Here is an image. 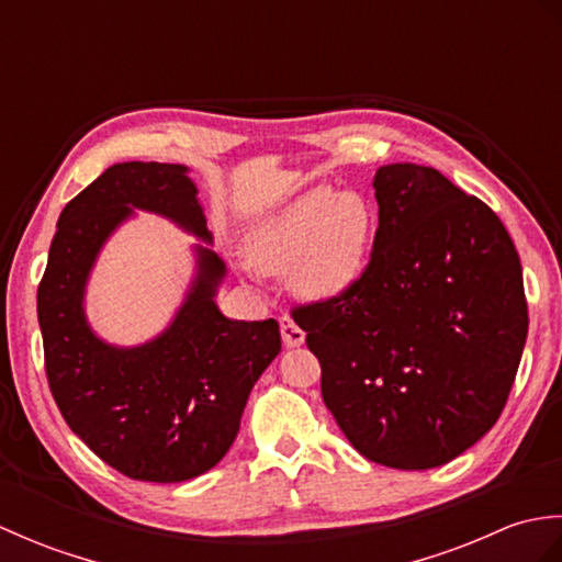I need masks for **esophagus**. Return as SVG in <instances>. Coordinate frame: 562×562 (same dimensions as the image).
I'll list each match as a JSON object with an SVG mask.
<instances>
[{
	"mask_svg": "<svg viewBox=\"0 0 562 562\" xmlns=\"http://www.w3.org/2000/svg\"><path fill=\"white\" fill-rule=\"evenodd\" d=\"M280 333H282V342L288 348H300L304 342V330L294 324V318L290 314L280 316Z\"/></svg>",
	"mask_w": 562,
	"mask_h": 562,
	"instance_id": "34e87169",
	"label": "esophagus"
}]
</instances>
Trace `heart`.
Returning a JSON list of instances; mask_svg holds the SVG:
<instances>
[{
	"mask_svg": "<svg viewBox=\"0 0 562 562\" xmlns=\"http://www.w3.org/2000/svg\"><path fill=\"white\" fill-rule=\"evenodd\" d=\"M374 238V212L357 193L312 188L262 222L248 241L260 270H290L294 290L333 300L362 278Z\"/></svg>",
	"mask_w": 562,
	"mask_h": 562,
	"instance_id": "1",
	"label": "heart"
}]
</instances>
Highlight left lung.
Listing matches in <instances>:
<instances>
[{"instance_id": "obj_1", "label": "left lung", "mask_w": 562, "mask_h": 562, "mask_svg": "<svg viewBox=\"0 0 562 562\" xmlns=\"http://www.w3.org/2000/svg\"><path fill=\"white\" fill-rule=\"evenodd\" d=\"M374 195L362 278L292 318L350 445L425 471L473 447L505 408L529 330L521 262L497 214L437 169L381 166Z\"/></svg>"}]
</instances>
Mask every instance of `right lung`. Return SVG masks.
Returning a JSON list of instances; mask_svg holds the SVG:
<instances>
[{"label":"right lung","mask_w":562,"mask_h":562,"mask_svg":"<svg viewBox=\"0 0 562 562\" xmlns=\"http://www.w3.org/2000/svg\"><path fill=\"white\" fill-rule=\"evenodd\" d=\"M186 166L125 161L69 200L38 284L45 376L83 445L133 481L181 483L234 445L258 376L280 352L274 318L232 321L214 304L224 262L198 248V278L169 330L139 348H111L83 318L93 258L133 207L207 238Z\"/></svg>","instance_id":"obj_1"}]
</instances>
